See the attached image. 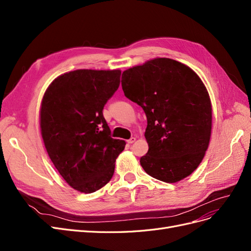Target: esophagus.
<instances>
[{
    "label": "esophagus",
    "instance_id": "1",
    "mask_svg": "<svg viewBox=\"0 0 251 251\" xmlns=\"http://www.w3.org/2000/svg\"><path fill=\"white\" fill-rule=\"evenodd\" d=\"M135 140H136V138H135V137H131L130 139L127 140V143H128V144H132L133 142H135Z\"/></svg>",
    "mask_w": 251,
    "mask_h": 251
}]
</instances>
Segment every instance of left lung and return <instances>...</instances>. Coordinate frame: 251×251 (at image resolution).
<instances>
[{
  "label": "left lung",
  "instance_id": "1",
  "mask_svg": "<svg viewBox=\"0 0 251 251\" xmlns=\"http://www.w3.org/2000/svg\"><path fill=\"white\" fill-rule=\"evenodd\" d=\"M121 86L147 115L143 170L168 183L189 176L204 158L211 133V103L200 77L177 60L155 58L126 70Z\"/></svg>",
  "mask_w": 251,
  "mask_h": 251
}]
</instances>
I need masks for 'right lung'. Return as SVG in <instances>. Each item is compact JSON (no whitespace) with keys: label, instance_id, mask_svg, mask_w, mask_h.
<instances>
[{"label":"right lung","instance_id":"add662e5","mask_svg":"<svg viewBox=\"0 0 251 251\" xmlns=\"http://www.w3.org/2000/svg\"><path fill=\"white\" fill-rule=\"evenodd\" d=\"M119 70H75L60 75L45 93L41 130L51 161L66 182L91 194L112 179L126 141L114 139L103 107L120 83Z\"/></svg>","mask_w":251,"mask_h":251}]
</instances>
